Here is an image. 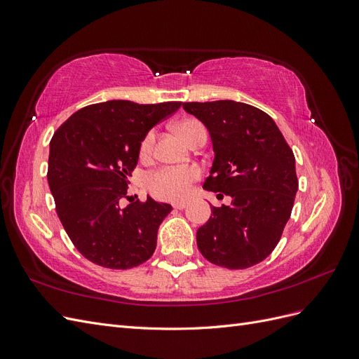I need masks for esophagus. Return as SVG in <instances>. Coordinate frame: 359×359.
<instances>
[{"mask_svg":"<svg viewBox=\"0 0 359 359\" xmlns=\"http://www.w3.org/2000/svg\"><path fill=\"white\" fill-rule=\"evenodd\" d=\"M189 205V201H177L173 202V208L175 210H184Z\"/></svg>","mask_w":359,"mask_h":359,"instance_id":"1","label":"esophagus"}]
</instances>
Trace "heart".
<instances>
[{"instance_id": "1", "label": "heart", "mask_w": 359, "mask_h": 359, "mask_svg": "<svg viewBox=\"0 0 359 359\" xmlns=\"http://www.w3.org/2000/svg\"><path fill=\"white\" fill-rule=\"evenodd\" d=\"M177 132L187 140L190 145L196 142L201 137L208 136L206 127L196 118H186L177 126ZM156 135L154 132H148L142 142H140L139 151L140 156L148 157L154 149ZM201 178V170L196 166H163L154 172H151L147 180V186L149 191L158 199L177 201L187 196L191 184Z\"/></svg>"}]
</instances>
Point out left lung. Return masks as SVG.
Masks as SVG:
<instances>
[{"instance_id": "obj_1", "label": "left lung", "mask_w": 359, "mask_h": 359, "mask_svg": "<svg viewBox=\"0 0 359 359\" xmlns=\"http://www.w3.org/2000/svg\"><path fill=\"white\" fill-rule=\"evenodd\" d=\"M184 111L211 135L214 163L203 189L232 198L212 206L198 229V248L211 264L245 269L266 259L278 244L298 190L295 156L274 119L240 102H190Z\"/></svg>"}]
</instances>
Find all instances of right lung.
I'll use <instances>...</instances> for the list:
<instances>
[{"mask_svg": "<svg viewBox=\"0 0 359 359\" xmlns=\"http://www.w3.org/2000/svg\"><path fill=\"white\" fill-rule=\"evenodd\" d=\"M181 102L137 104L111 100L85 106L50 139L48 182L60 220L78 252L93 264L130 269L153 256L168 203L128 199V177L144 136Z\"/></svg>", "mask_w": 359, "mask_h": 359, "instance_id": "1", "label": "right lung"}]
</instances>
